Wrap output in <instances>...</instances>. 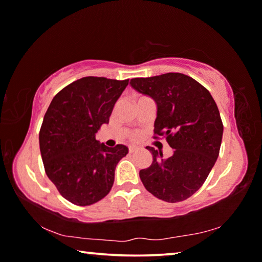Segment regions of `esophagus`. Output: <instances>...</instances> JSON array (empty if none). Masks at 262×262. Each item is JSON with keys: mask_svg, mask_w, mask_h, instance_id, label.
<instances>
[{"mask_svg": "<svg viewBox=\"0 0 262 262\" xmlns=\"http://www.w3.org/2000/svg\"><path fill=\"white\" fill-rule=\"evenodd\" d=\"M128 151H129V154H134V152L136 151V148H133V147H130L129 149H128Z\"/></svg>", "mask_w": 262, "mask_h": 262, "instance_id": "obj_1", "label": "esophagus"}]
</instances>
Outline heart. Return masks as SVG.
I'll return each mask as SVG.
<instances>
[{
	"instance_id": "1",
	"label": "heart",
	"mask_w": 262,
	"mask_h": 262,
	"mask_svg": "<svg viewBox=\"0 0 262 262\" xmlns=\"http://www.w3.org/2000/svg\"><path fill=\"white\" fill-rule=\"evenodd\" d=\"M137 137H139V134H137V133H132V134H130V139L132 140H136Z\"/></svg>"
}]
</instances>
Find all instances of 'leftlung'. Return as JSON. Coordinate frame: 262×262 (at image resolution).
Here are the masks:
<instances>
[{
  "mask_svg": "<svg viewBox=\"0 0 262 262\" xmlns=\"http://www.w3.org/2000/svg\"><path fill=\"white\" fill-rule=\"evenodd\" d=\"M130 85L157 105L154 136H164L173 155L147 147L152 163L140 171L145 189L166 202H180L205 183L220 154L223 123L210 92L180 73L130 79Z\"/></svg>",
  "mask_w": 262,
  "mask_h": 262,
  "instance_id": "1",
  "label": "left lung"
}]
</instances>
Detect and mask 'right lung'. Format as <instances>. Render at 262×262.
Segmentation results:
<instances>
[{"label":"right lung","mask_w":262,"mask_h":262,"mask_svg":"<svg viewBox=\"0 0 262 262\" xmlns=\"http://www.w3.org/2000/svg\"><path fill=\"white\" fill-rule=\"evenodd\" d=\"M127 85L128 79L83 77L62 89L48 106L39 132L43 167L74 205L90 206L105 198L117 164L128 154L126 145L108 148L96 140Z\"/></svg>","instance_id":"1"}]
</instances>
